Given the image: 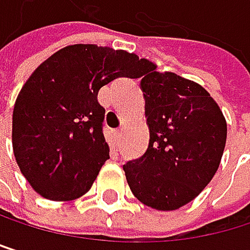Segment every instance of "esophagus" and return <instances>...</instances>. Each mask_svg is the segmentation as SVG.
Masks as SVG:
<instances>
[{"label": "esophagus", "mask_w": 250, "mask_h": 250, "mask_svg": "<svg viewBox=\"0 0 250 250\" xmlns=\"http://www.w3.org/2000/svg\"><path fill=\"white\" fill-rule=\"evenodd\" d=\"M114 135H115V138H117V141L120 142V139H121V135H123V132H121V130L118 129V130H115V132H114Z\"/></svg>", "instance_id": "esophagus-1"}]
</instances>
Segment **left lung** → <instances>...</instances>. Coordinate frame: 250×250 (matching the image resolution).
I'll return each instance as SVG.
<instances>
[{"label":"left lung","mask_w":250,"mask_h":250,"mask_svg":"<svg viewBox=\"0 0 250 250\" xmlns=\"http://www.w3.org/2000/svg\"><path fill=\"white\" fill-rule=\"evenodd\" d=\"M141 88L150 144L123 165L127 185L144 206L171 211L193 201L214 177L227 142V120L210 93L147 61Z\"/></svg>","instance_id":"8db88e82"}]
</instances>
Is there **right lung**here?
<instances>
[{
    "label": "right lung",
    "instance_id": "right-lung-1",
    "mask_svg": "<svg viewBox=\"0 0 250 250\" xmlns=\"http://www.w3.org/2000/svg\"><path fill=\"white\" fill-rule=\"evenodd\" d=\"M147 60L123 49L69 44L26 79L13 108L16 163L43 198L73 201L87 193L109 159L97 94L118 76L139 78Z\"/></svg>",
    "mask_w": 250,
    "mask_h": 250
}]
</instances>
